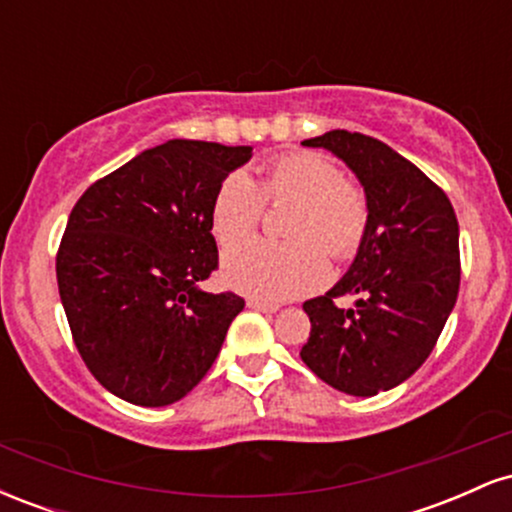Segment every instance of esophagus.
I'll use <instances>...</instances> for the list:
<instances>
[{"instance_id":"34e87169","label":"esophagus","mask_w":512,"mask_h":512,"mask_svg":"<svg viewBox=\"0 0 512 512\" xmlns=\"http://www.w3.org/2000/svg\"><path fill=\"white\" fill-rule=\"evenodd\" d=\"M248 308L257 310V313H276V310H279V305L260 301V298H248Z\"/></svg>"}]
</instances>
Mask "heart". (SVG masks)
Returning a JSON list of instances; mask_svg holds the SVG:
<instances>
[{
    "label": "heart",
    "instance_id": "obj_1",
    "mask_svg": "<svg viewBox=\"0 0 512 512\" xmlns=\"http://www.w3.org/2000/svg\"><path fill=\"white\" fill-rule=\"evenodd\" d=\"M264 199H296L284 233L291 240H250L223 255L221 274L231 289L260 301H289L327 279V257L346 260L368 231V199L337 163L320 154H286L260 170L257 185L233 173L211 202V231L223 248L260 226Z\"/></svg>",
    "mask_w": 512,
    "mask_h": 512
}]
</instances>
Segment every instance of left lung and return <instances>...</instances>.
Instances as JSON below:
<instances>
[{
	"label": "left lung",
	"mask_w": 512,
	"mask_h": 512,
	"mask_svg": "<svg viewBox=\"0 0 512 512\" xmlns=\"http://www.w3.org/2000/svg\"><path fill=\"white\" fill-rule=\"evenodd\" d=\"M361 182L368 231L346 274L310 298L301 358L320 380L373 397L411 378L436 346L460 291V226L450 199L414 163L378 139L346 129L305 139ZM356 295L354 309L334 297Z\"/></svg>",
	"instance_id": "8db88e82"
}]
</instances>
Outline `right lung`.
Masks as SVG:
<instances>
[{"label": "right lung", "mask_w": 512, "mask_h": 512, "mask_svg": "<svg viewBox=\"0 0 512 512\" xmlns=\"http://www.w3.org/2000/svg\"><path fill=\"white\" fill-rule=\"evenodd\" d=\"M252 146L170 139L93 182L69 214L57 286L93 378L139 407L178 402L207 375L236 293H209L219 264L211 202Z\"/></svg>", "instance_id": "add662e5"}]
</instances>
